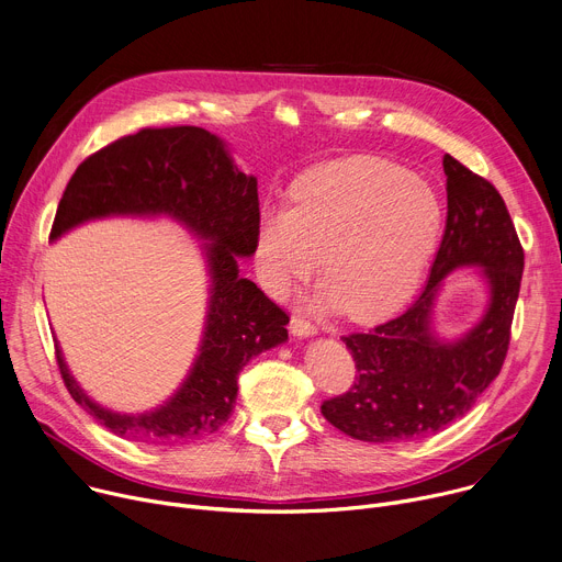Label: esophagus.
<instances>
[{"label":"esophagus","mask_w":562,"mask_h":562,"mask_svg":"<svg viewBox=\"0 0 562 562\" xmlns=\"http://www.w3.org/2000/svg\"><path fill=\"white\" fill-rule=\"evenodd\" d=\"M290 330L296 337H313V335H317V326L313 322H308L306 317H301V315H294L290 319Z\"/></svg>","instance_id":"1"}]
</instances>
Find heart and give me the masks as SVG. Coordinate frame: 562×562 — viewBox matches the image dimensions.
Wrapping results in <instances>:
<instances>
[{"mask_svg": "<svg viewBox=\"0 0 562 562\" xmlns=\"http://www.w3.org/2000/svg\"><path fill=\"white\" fill-rule=\"evenodd\" d=\"M441 218L437 191L405 168L373 157L328 161L290 184L288 209L261 215L258 268L272 292L288 294L322 254L324 306L373 322L416 288Z\"/></svg>", "mask_w": 562, "mask_h": 562, "instance_id": "1", "label": "heart"}]
</instances>
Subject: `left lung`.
<instances>
[{"instance_id":"obj_1","label":"left lung","mask_w":562,"mask_h":562,"mask_svg":"<svg viewBox=\"0 0 562 562\" xmlns=\"http://www.w3.org/2000/svg\"><path fill=\"white\" fill-rule=\"evenodd\" d=\"M448 221L441 247L416 304L367 333L344 335L356 362L349 392L322 403L324 418L369 443L409 441L461 418L506 360L520 294L525 249L499 191L454 157H443ZM480 265L492 285L485 319L459 342L430 333V306L446 273Z\"/></svg>"}]
</instances>
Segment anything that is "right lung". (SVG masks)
<instances>
[{
  "mask_svg": "<svg viewBox=\"0 0 562 562\" xmlns=\"http://www.w3.org/2000/svg\"><path fill=\"white\" fill-rule=\"evenodd\" d=\"M112 213H168L211 240L206 256L213 285L200 356L182 390L164 407L125 416L85 396L56 347L67 392L123 439L176 443L211 435L234 412L240 369L288 339V313L254 281L238 277L236 256H251L258 243L256 178L240 172L225 144L204 127H144L76 168L60 198L52 238Z\"/></svg>",
  "mask_w": 562,
  "mask_h": 562,
  "instance_id": "add662e5",
  "label": "right lung"
}]
</instances>
